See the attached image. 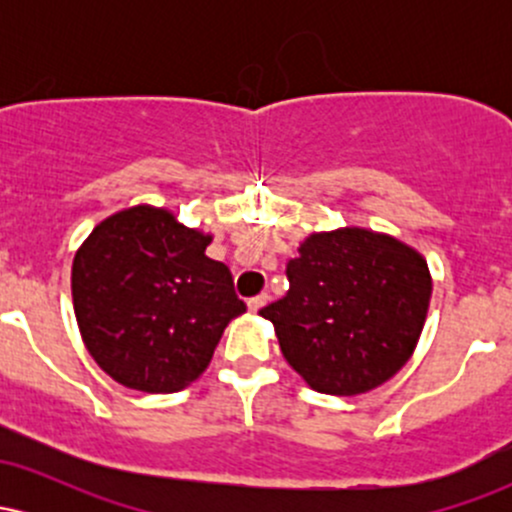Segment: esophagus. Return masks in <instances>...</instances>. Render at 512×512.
<instances>
[{
  "label": "esophagus",
  "instance_id": "34e87169",
  "mask_svg": "<svg viewBox=\"0 0 512 512\" xmlns=\"http://www.w3.org/2000/svg\"><path fill=\"white\" fill-rule=\"evenodd\" d=\"M267 301H269L267 293H260V296L250 298V301H248V308L252 310V313H257V310H260V308H264V305H267Z\"/></svg>",
  "mask_w": 512,
  "mask_h": 512
}]
</instances>
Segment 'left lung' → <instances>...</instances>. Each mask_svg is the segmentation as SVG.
<instances>
[{"label":"left lung","instance_id":"8db88e82","mask_svg":"<svg viewBox=\"0 0 512 512\" xmlns=\"http://www.w3.org/2000/svg\"><path fill=\"white\" fill-rule=\"evenodd\" d=\"M289 293L260 310L281 354L313 390L361 395L390 380L424 330L431 274L385 233H313L286 264Z\"/></svg>","mask_w":512,"mask_h":512}]
</instances>
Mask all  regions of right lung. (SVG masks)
Segmentation results:
<instances>
[{
    "label": "right lung",
    "mask_w": 512,
    "mask_h": 512,
    "mask_svg": "<svg viewBox=\"0 0 512 512\" xmlns=\"http://www.w3.org/2000/svg\"><path fill=\"white\" fill-rule=\"evenodd\" d=\"M211 236L149 204L98 223L72 264L88 354L129 390L178 392L209 366L228 322L245 313L233 276L204 255Z\"/></svg>",
    "instance_id": "add662e5"
}]
</instances>
